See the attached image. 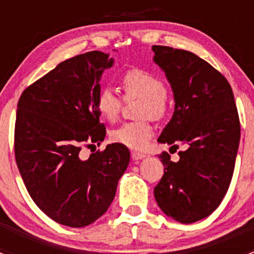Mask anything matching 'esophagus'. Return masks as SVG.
<instances>
[{"instance_id":"obj_1","label":"esophagus","mask_w":254,"mask_h":254,"mask_svg":"<svg viewBox=\"0 0 254 254\" xmlns=\"http://www.w3.org/2000/svg\"><path fill=\"white\" fill-rule=\"evenodd\" d=\"M131 157H132V160L137 161V160H142V158H145V155H143V153H140V152H136V151H134V152H131Z\"/></svg>"}]
</instances>
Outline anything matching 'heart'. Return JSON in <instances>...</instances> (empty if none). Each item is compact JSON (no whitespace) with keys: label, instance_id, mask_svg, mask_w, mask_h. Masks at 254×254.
Here are the masks:
<instances>
[{"label":"heart","instance_id":"heart-1","mask_svg":"<svg viewBox=\"0 0 254 254\" xmlns=\"http://www.w3.org/2000/svg\"><path fill=\"white\" fill-rule=\"evenodd\" d=\"M125 99H141L139 115L145 119L123 123L109 134L113 142L132 150H145L153 130L147 117L162 119L168 111L166 84L157 75L142 68L132 67L120 77ZM123 99L111 87H103L94 97V107L103 119L114 122L122 111Z\"/></svg>","mask_w":254,"mask_h":254}]
</instances>
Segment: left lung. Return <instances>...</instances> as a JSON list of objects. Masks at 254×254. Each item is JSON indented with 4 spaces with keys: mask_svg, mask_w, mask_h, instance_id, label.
Masks as SVG:
<instances>
[{
    "mask_svg": "<svg viewBox=\"0 0 254 254\" xmlns=\"http://www.w3.org/2000/svg\"><path fill=\"white\" fill-rule=\"evenodd\" d=\"M153 61L165 72L175 112L158 141L178 148L179 161L160 155L165 175L155 187L160 209L181 224L209 216L224 199L240 145V119L227 79L195 54L153 45Z\"/></svg>",
    "mask_w": 254,
    "mask_h": 254,
    "instance_id": "left-lung-1",
    "label": "left lung"
}]
</instances>
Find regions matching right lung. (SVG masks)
<instances>
[{"instance_id":"right-lung-1","label":"right lung","mask_w":254,"mask_h":254,"mask_svg":"<svg viewBox=\"0 0 254 254\" xmlns=\"http://www.w3.org/2000/svg\"><path fill=\"white\" fill-rule=\"evenodd\" d=\"M114 59L89 51L59 64L30 84L18 102L14 152L34 203L50 219L84 227L111 206L130 152L119 143L79 157L82 146L101 145L106 127L94 97Z\"/></svg>"}]
</instances>
